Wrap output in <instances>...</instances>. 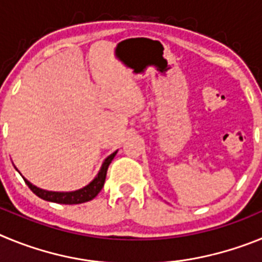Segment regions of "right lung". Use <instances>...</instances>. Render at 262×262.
Returning a JSON list of instances; mask_svg holds the SVG:
<instances>
[{"label":"right lung","mask_w":262,"mask_h":262,"mask_svg":"<svg viewBox=\"0 0 262 262\" xmlns=\"http://www.w3.org/2000/svg\"><path fill=\"white\" fill-rule=\"evenodd\" d=\"M117 155V151L114 154H111L110 156H107L103 161L102 166H101V170L98 172V174L96 176L93 181L90 182L89 185H86L82 189H78V190L75 191H48L43 190L40 187H36L35 185H32L31 182L27 181L26 178L23 177L25 182H26L27 186L30 187V190L32 193L38 195L41 200L48 201V202H55V203H61V205H78V203H84L89 202L93 198H96L97 194L101 191V189L103 187V184H105L106 180V173H107V169L110 163L113 161V159Z\"/></svg>","instance_id":"obj_1"}]
</instances>
